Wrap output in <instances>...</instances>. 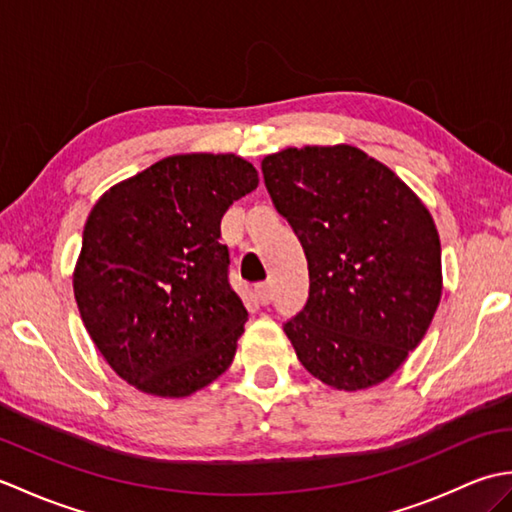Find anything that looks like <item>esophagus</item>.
Here are the masks:
<instances>
[{
  "mask_svg": "<svg viewBox=\"0 0 512 512\" xmlns=\"http://www.w3.org/2000/svg\"><path fill=\"white\" fill-rule=\"evenodd\" d=\"M255 297H257L259 303H262V306H268V303L273 301V288H270L268 284H257L255 286Z\"/></svg>",
  "mask_w": 512,
  "mask_h": 512,
  "instance_id": "34e87169",
  "label": "esophagus"
}]
</instances>
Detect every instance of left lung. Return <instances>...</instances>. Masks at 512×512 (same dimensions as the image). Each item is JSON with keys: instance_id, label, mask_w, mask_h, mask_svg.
<instances>
[{"instance_id": "1", "label": "left lung", "mask_w": 512, "mask_h": 512, "mask_svg": "<svg viewBox=\"0 0 512 512\" xmlns=\"http://www.w3.org/2000/svg\"><path fill=\"white\" fill-rule=\"evenodd\" d=\"M262 173L308 259V301L284 323L301 365L345 391L383 383L427 334L442 295L427 206L350 145L290 147L266 156Z\"/></svg>"}]
</instances>
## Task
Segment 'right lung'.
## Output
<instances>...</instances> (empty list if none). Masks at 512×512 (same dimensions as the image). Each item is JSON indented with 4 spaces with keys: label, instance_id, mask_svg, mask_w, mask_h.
Listing matches in <instances>:
<instances>
[{
    "label": "right lung",
    "instance_id": "1",
    "mask_svg": "<svg viewBox=\"0 0 512 512\" xmlns=\"http://www.w3.org/2000/svg\"><path fill=\"white\" fill-rule=\"evenodd\" d=\"M257 182L233 154L171 156L94 204L74 297L94 345L129 385L184 398L233 363L248 312L228 281L220 222Z\"/></svg>",
    "mask_w": 512,
    "mask_h": 512
}]
</instances>
